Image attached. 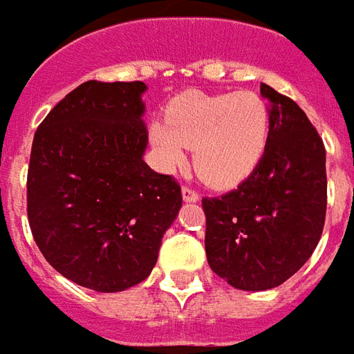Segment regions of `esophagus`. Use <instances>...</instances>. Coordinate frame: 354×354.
I'll return each instance as SVG.
<instances>
[{
	"mask_svg": "<svg viewBox=\"0 0 354 354\" xmlns=\"http://www.w3.org/2000/svg\"><path fill=\"white\" fill-rule=\"evenodd\" d=\"M182 199L185 203H197L199 201V195L195 194L194 189H189V187H182Z\"/></svg>",
	"mask_w": 354,
	"mask_h": 354,
	"instance_id": "1",
	"label": "esophagus"
}]
</instances>
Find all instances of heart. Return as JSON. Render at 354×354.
Instances as JSON below:
<instances>
[{
	"mask_svg": "<svg viewBox=\"0 0 354 354\" xmlns=\"http://www.w3.org/2000/svg\"><path fill=\"white\" fill-rule=\"evenodd\" d=\"M270 117L253 91H192L169 107L167 122L149 126L157 165L176 172L194 149L195 172L212 187L228 189L253 174L266 151Z\"/></svg>",
	"mask_w": 354,
	"mask_h": 354,
	"instance_id": "b5f03b06",
	"label": "heart"
}]
</instances>
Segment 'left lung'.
Returning a JSON list of instances; mask_svg holds the SVG:
<instances>
[{
	"mask_svg": "<svg viewBox=\"0 0 354 354\" xmlns=\"http://www.w3.org/2000/svg\"><path fill=\"white\" fill-rule=\"evenodd\" d=\"M268 142L253 174L222 197H205V251L232 288L266 291L308 261L326 220V149L293 100L261 84Z\"/></svg>",
	"mask_w": 354,
	"mask_h": 354,
	"instance_id": "1",
	"label": "left lung"
}]
</instances>
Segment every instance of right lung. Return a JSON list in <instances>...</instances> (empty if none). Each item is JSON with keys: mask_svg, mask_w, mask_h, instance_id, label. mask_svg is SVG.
Returning <instances> with one entry per match:
<instances>
[{"mask_svg": "<svg viewBox=\"0 0 354 354\" xmlns=\"http://www.w3.org/2000/svg\"><path fill=\"white\" fill-rule=\"evenodd\" d=\"M143 82L80 84L38 126L28 222L39 251L82 288L117 293L151 274L182 207L180 185L143 160Z\"/></svg>", "mask_w": 354, "mask_h": 354, "instance_id": "obj_1", "label": "right lung"}]
</instances>
